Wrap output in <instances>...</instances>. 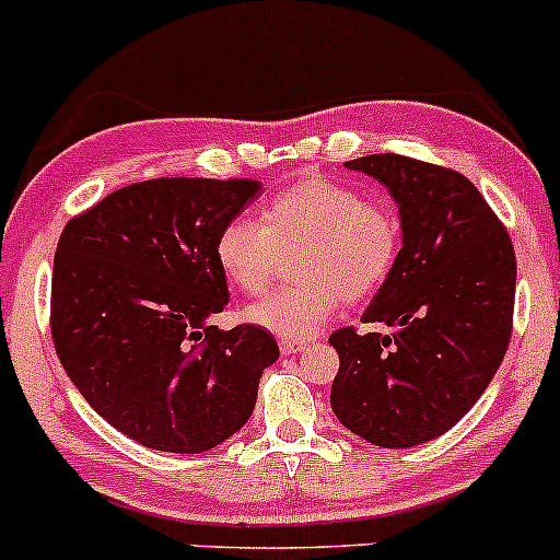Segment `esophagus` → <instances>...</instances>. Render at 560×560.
Returning <instances> with one entry per match:
<instances>
[{
  "instance_id": "esophagus-1",
  "label": "esophagus",
  "mask_w": 560,
  "mask_h": 560,
  "mask_svg": "<svg viewBox=\"0 0 560 560\" xmlns=\"http://www.w3.org/2000/svg\"><path fill=\"white\" fill-rule=\"evenodd\" d=\"M279 350H281V355H294V352L305 350V342H298V339H281Z\"/></svg>"
}]
</instances>
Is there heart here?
<instances>
[{"label":"heart","instance_id":"heart-1","mask_svg":"<svg viewBox=\"0 0 560 560\" xmlns=\"http://www.w3.org/2000/svg\"><path fill=\"white\" fill-rule=\"evenodd\" d=\"M298 255L292 287L247 307V320L284 339H311L339 311L389 281L402 247V223L382 197L326 176H302L260 208V223L234 218L215 236V262L247 298L268 292L281 255Z\"/></svg>","mask_w":560,"mask_h":560}]
</instances>
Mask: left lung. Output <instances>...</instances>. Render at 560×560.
Segmentation results:
<instances>
[{"instance_id":"left-lung-1","label":"left lung","mask_w":560,"mask_h":560,"mask_svg":"<svg viewBox=\"0 0 560 560\" xmlns=\"http://www.w3.org/2000/svg\"><path fill=\"white\" fill-rule=\"evenodd\" d=\"M389 189L402 249L363 324L329 337L339 352L331 408L378 447H413L455 427L490 387L513 331L516 253L464 173L395 152L347 160Z\"/></svg>"}]
</instances>
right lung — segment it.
I'll return each instance as SVG.
<instances>
[{
  "label": "right lung",
  "mask_w": 560,
  "mask_h": 560,
  "mask_svg": "<svg viewBox=\"0 0 560 560\" xmlns=\"http://www.w3.org/2000/svg\"><path fill=\"white\" fill-rule=\"evenodd\" d=\"M249 178H152L73 215L57 242L52 339L96 413L139 445L205 453L253 416L271 331L210 324L229 302L215 236Z\"/></svg>",
  "instance_id": "1"
}]
</instances>
